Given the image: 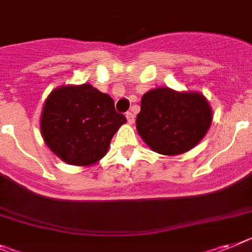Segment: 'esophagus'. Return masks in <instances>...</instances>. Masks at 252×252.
<instances>
[{
    "instance_id": "34e87169",
    "label": "esophagus",
    "mask_w": 252,
    "mask_h": 252,
    "mask_svg": "<svg viewBox=\"0 0 252 252\" xmlns=\"http://www.w3.org/2000/svg\"><path fill=\"white\" fill-rule=\"evenodd\" d=\"M126 120H128V123H129V124H133V122H134V115H133L132 113H126Z\"/></svg>"
}]
</instances>
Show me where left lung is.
<instances>
[{"label":"left lung","instance_id":"obj_1","mask_svg":"<svg viewBox=\"0 0 252 252\" xmlns=\"http://www.w3.org/2000/svg\"><path fill=\"white\" fill-rule=\"evenodd\" d=\"M213 111L204 94L158 87L142 96L136 126L141 138L158 154L181 155L208 133Z\"/></svg>","mask_w":252,"mask_h":252}]
</instances>
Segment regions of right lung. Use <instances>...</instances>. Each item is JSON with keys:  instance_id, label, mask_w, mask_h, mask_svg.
<instances>
[{"instance_id": "add662e5", "label": "right lung", "mask_w": 252, "mask_h": 252, "mask_svg": "<svg viewBox=\"0 0 252 252\" xmlns=\"http://www.w3.org/2000/svg\"><path fill=\"white\" fill-rule=\"evenodd\" d=\"M126 122L109 94L91 84L63 86L44 102L41 132L63 161L90 166L106 155L111 138Z\"/></svg>"}]
</instances>
